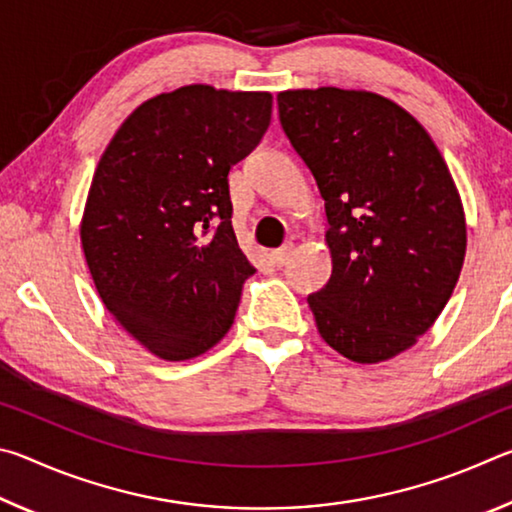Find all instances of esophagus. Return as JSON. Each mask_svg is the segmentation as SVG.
Listing matches in <instances>:
<instances>
[{
	"mask_svg": "<svg viewBox=\"0 0 512 512\" xmlns=\"http://www.w3.org/2000/svg\"><path fill=\"white\" fill-rule=\"evenodd\" d=\"M291 253H293V244H291V241H287V244H284L282 248L273 250V253H271V262H273L275 266H284V264L289 262Z\"/></svg>",
	"mask_w": 512,
	"mask_h": 512,
	"instance_id": "esophagus-1",
	"label": "esophagus"
}]
</instances>
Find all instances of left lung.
I'll return each mask as SVG.
<instances>
[{
	"instance_id": "obj_1",
	"label": "left lung",
	"mask_w": 512,
	"mask_h": 512,
	"mask_svg": "<svg viewBox=\"0 0 512 512\" xmlns=\"http://www.w3.org/2000/svg\"><path fill=\"white\" fill-rule=\"evenodd\" d=\"M282 131L325 201L332 277L307 298L327 345L357 363L409 350L461 275L465 214L420 121L375 92L277 94Z\"/></svg>"
}]
</instances>
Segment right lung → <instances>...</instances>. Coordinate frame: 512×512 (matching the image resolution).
Returning a JSON list of instances; mask_svg holds the SVG:
<instances>
[{
    "label": "right lung",
    "mask_w": 512,
    "mask_h": 512,
    "mask_svg": "<svg viewBox=\"0 0 512 512\" xmlns=\"http://www.w3.org/2000/svg\"><path fill=\"white\" fill-rule=\"evenodd\" d=\"M268 92L185 85L144 101L103 151L81 244L103 305L155 357L194 359L235 320L255 268L228 173L271 124Z\"/></svg>",
    "instance_id": "1"
}]
</instances>
